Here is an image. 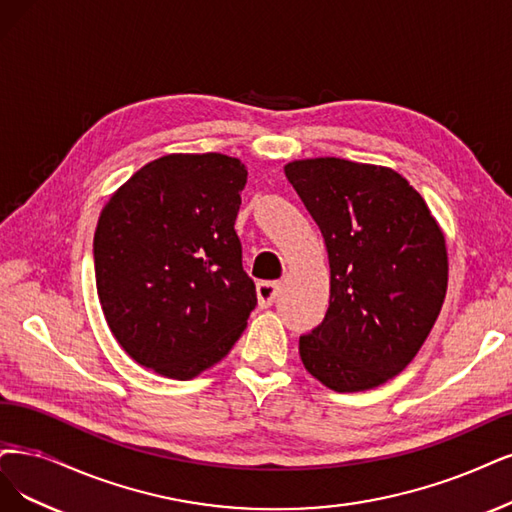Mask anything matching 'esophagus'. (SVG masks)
Listing matches in <instances>:
<instances>
[{
	"label": "esophagus",
	"instance_id": "1",
	"mask_svg": "<svg viewBox=\"0 0 512 512\" xmlns=\"http://www.w3.org/2000/svg\"><path fill=\"white\" fill-rule=\"evenodd\" d=\"M280 293V285L278 282H259L257 285V299H259V306L261 308H268L272 306L276 297Z\"/></svg>",
	"mask_w": 512,
	"mask_h": 512
}]
</instances>
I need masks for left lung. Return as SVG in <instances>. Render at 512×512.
<instances>
[{"mask_svg":"<svg viewBox=\"0 0 512 512\" xmlns=\"http://www.w3.org/2000/svg\"><path fill=\"white\" fill-rule=\"evenodd\" d=\"M285 175L325 238L331 297L325 320L299 337L301 363L335 392L386 384L418 354L447 291L437 219L388 166L293 160Z\"/></svg>","mask_w":512,"mask_h":512,"instance_id":"left-lung-1","label":"left lung"}]
</instances>
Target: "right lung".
Here are the masks:
<instances>
[{
  "label": "right lung",
  "mask_w": 512,
  "mask_h": 512,
  "mask_svg": "<svg viewBox=\"0 0 512 512\" xmlns=\"http://www.w3.org/2000/svg\"><path fill=\"white\" fill-rule=\"evenodd\" d=\"M246 166L223 154H168L137 170L101 211L94 274L124 352L192 380L232 350L257 306L234 230Z\"/></svg>",
  "instance_id": "add662e5"
}]
</instances>
